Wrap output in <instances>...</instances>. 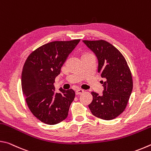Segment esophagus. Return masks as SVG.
Segmentation results:
<instances>
[{
	"label": "esophagus",
	"instance_id": "esophagus-1",
	"mask_svg": "<svg viewBox=\"0 0 151 151\" xmlns=\"http://www.w3.org/2000/svg\"><path fill=\"white\" fill-rule=\"evenodd\" d=\"M84 92H85V91L83 90V89L78 88L76 90V94H83Z\"/></svg>",
	"mask_w": 151,
	"mask_h": 151
}]
</instances>
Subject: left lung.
Wrapping results in <instances>:
<instances>
[{"label":"left lung","mask_w":151,"mask_h":151,"mask_svg":"<svg viewBox=\"0 0 151 151\" xmlns=\"http://www.w3.org/2000/svg\"><path fill=\"white\" fill-rule=\"evenodd\" d=\"M96 55L99 60L98 72L103 81V95L92 92L93 99L88 105L92 114L109 121L116 118L125 109L131 96L133 82L131 71L122 53L104 40H83Z\"/></svg>","instance_id":"8db88e82"}]
</instances>
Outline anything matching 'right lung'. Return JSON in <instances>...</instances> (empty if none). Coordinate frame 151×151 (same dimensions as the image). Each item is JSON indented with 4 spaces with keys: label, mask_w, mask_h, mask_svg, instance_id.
I'll list each match as a JSON object with an SVG mask.
<instances>
[{
    "label": "right lung",
    "mask_w": 151,
    "mask_h": 151,
    "mask_svg": "<svg viewBox=\"0 0 151 151\" xmlns=\"http://www.w3.org/2000/svg\"><path fill=\"white\" fill-rule=\"evenodd\" d=\"M80 39L47 43L30 53L22 68L21 86L27 106L33 115L45 124L63 121L75 96L73 89L55 93L53 83L68 55Z\"/></svg>",
    "instance_id": "1"
}]
</instances>
